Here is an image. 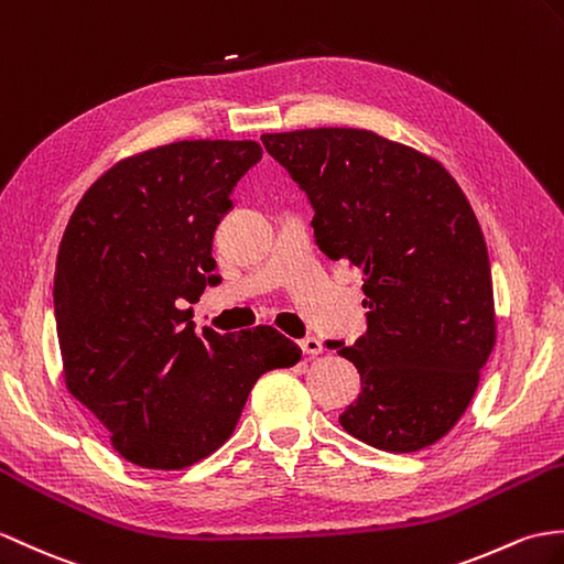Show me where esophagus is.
I'll list each match as a JSON object with an SVG mask.
<instances>
[{
	"label": "esophagus",
	"mask_w": 564,
	"mask_h": 564,
	"mask_svg": "<svg viewBox=\"0 0 564 564\" xmlns=\"http://www.w3.org/2000/svg\"><path fill=\"white\" fill-rule=\"evenodd\" d=\"M300 346H303L307 356H319V352H324V344L319 341L317 336H305L303 341H300Z\"/></svg>",
	"instance_id": "34e87169"
}]
</instances>
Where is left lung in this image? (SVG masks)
I'll return each mask as SVG.
<instances>
[{"mask_svg":"<svg viewBox=\"0 0 564 564\" xmlns=\"http://www.w3.org/2000/svg\"><path fill=\"white\" fill-rule=\"evenodd\" d=\"M314 208L319 250L365 273L368 332L326 341L360 372L348 435L384 452L442 440L468 409L495 348L488 247L456 180L370 129L261 134Z\"/></svg>","mask_w":564,"mask_h":564,"instance_id":"1","label":"left lung"}]
</instances>
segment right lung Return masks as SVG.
<instances>
[{
    "mask_svg": "<svg viewBox=\"0 0 564 564\" xmlns=\"http://www.w3.org/2000/svg\"><path fill=\"white\" fill-rule=\"evenodd\" d=\"M257 141L194 139L115 163L76 204L55 269V319L69 394L141 468L214 454L257 379L303 356L273 326L194 332L187 310L214 273V232Z\"/></svg>",
    "mask_w": 564,
    "mask_h": 564,
    "instance_id": "obj_1",
    "label": "right lung"
}]
</instances>
